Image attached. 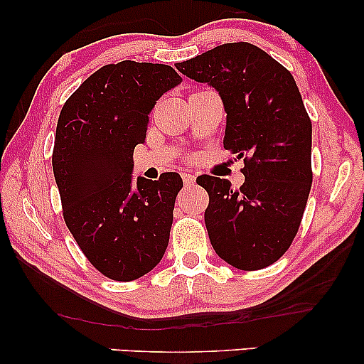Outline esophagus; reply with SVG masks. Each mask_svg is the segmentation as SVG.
<instances>
[{"label":"esophagus","instance_id":"obj_1","mask_svg":"<svg viewBox=\"0 0 364 364\" xmlns=\"http://www.w3.org/2000/svg\"><path fill=\"white\" fill-rule=\"evenodd\" d=\"M182 181L188 187V186H192L193 182H196V177H193L192 173H182Z\"/></svg>","mask_w":364,"mask_h":364}]
</instances>
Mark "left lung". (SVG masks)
Returning a JSON list of instances; mask_svg holds the SVG:
<instances>
[{
    "instance_id": "obj_1",
    "label": "left lung",
    "mask_w": 364,
    "mask_h": 364,
    "mask_svg": "<svg viewBox=\"0 0 364 364\" xmlns=\"http://www.w3.org/2000/svg\"><path fill=\"white\" fill-rule=\"evenodd\" d=\"M207 82L227 112L223 147L243 159L245 182L200 176L213 250L238 270L275 263L295 238L311 188V121L288 69L250 43H227L177 63Z\"/></svg>"
}]
</instances>
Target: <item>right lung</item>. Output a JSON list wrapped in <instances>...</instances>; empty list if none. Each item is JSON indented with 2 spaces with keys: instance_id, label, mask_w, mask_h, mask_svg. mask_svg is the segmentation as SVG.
Returning a JSON list of instances; mask_svg holds the SVG:
<instances>
[{
  "instance_id": "obj_1",
  "label": "right lung",
  "mask_w": 364,
  "mask_h": 364,
  "mask_svg": "<svg viewBox=\"0 0 364 364\" xmlns=\"http://www.w3.org/2000/svg\"><path fill=\"white\" fill-rule=\"evenodd\" d=\"M182 82L167 64L122 61L89 76L61 109L53 172L64 222L102 275L132 282L162 260L182 188L177 172L132 181L149 114Z\"/></svg>"
}]
</instances>
